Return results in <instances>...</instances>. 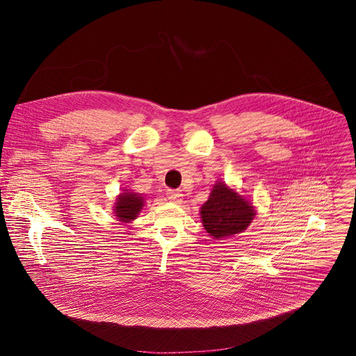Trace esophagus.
I'll return each mask as SVG.
<instances>
[{
  "instance_id": "obj_1",
  "label": "esophagus",
  "mask_w": 356,
  "mask_h": 356,
  "mask_svg": "<svg viewBox=\"0 0 356 356\" xmlns=\"http://www.w3.org/2000/svg\"><path fill=\"white\" fill-rule=\"evenodd\" d=\"M167 197H168V200H170V202L180 203L181 199H183V195L179 191H167Z\"/></svg>"
}]
</instances>
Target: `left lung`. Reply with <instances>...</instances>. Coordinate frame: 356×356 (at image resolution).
I'll list each match as a JSON object with an SVG mask.
<instances>
[{
    "instance_id": "left-lung-1",
    "label": "left lung",
    "mask_w": 356,
    "mask_h": 356,
    "mask_svg": "<svg viewBox=\"0 0 356 356\" xmlns=\"http://www.w3.org/2000/svg\"><path fill=\"white\" fill-rule=\"evenodd\" d=\"M254 216L255 209L251 202L222 181L213 186L209 199L200 208L203 228L213 239L245 231Z\"/></svg>"
}]
</instances>
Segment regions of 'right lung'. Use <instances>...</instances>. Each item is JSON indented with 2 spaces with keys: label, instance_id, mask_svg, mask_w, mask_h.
<instances>
[{
  "label": "right lung",
  "instance_id": "obj_1",
  "mask_svg": "<svg viewBox=\"0 0 356 356\" xmlns=\"http://www.w3.org/2000/svg\"><path fill=\"white\" fill-rule=\"evenodd\" d=\"M144 207V197L136 192H131L128 189L122 191V193L118 195L114 213L120 222H131L137 218L140 211Z\"/></svg>",
  "mask_w": 356,
  "mask_h": 356
}]
</instances>
